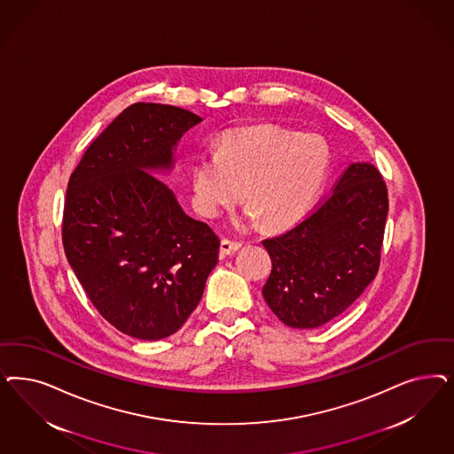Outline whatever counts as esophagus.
Here are the masks:
<instances>
[{
  "label": "esophagus",
  "instance_id": "1",
  "mask_svg": "<svg viewBox=\"0 0 454 454\" xmlns=\"http://www.w3.org/2000/svg\"><path fill=\"white\" fill-rule=\"evenodd\" d=\"M240 247H242V244L234 242V240H229V239H222V242H220V252H222V255H232V254H235Z\"/></svg>",
  "mask_w": 454,
  "mask_h": 454
}]
</instances>
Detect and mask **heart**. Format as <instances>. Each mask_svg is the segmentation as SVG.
<instances>
[{
	"instance_id": "obj_1",
	"label": "heart",
	"mask_w": 454,
	"mask_h": 454,
	"mask_svg": "<svg viewBox=\"0 0 454 454\" xmlns=\"http://www.w3.org/2000/svg\"><path fill=\"white\" fill-rule=\"evenodd\" d=\"M329 161V145L319 135L276 125L231 130L220 137L215 155H200L193 163V204L205 217H215L244 189L249 219L286 227L312 204Z\"/></svg>"
}]
</instances>
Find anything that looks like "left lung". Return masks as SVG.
Instances as JSON below:
<instances>
[{
  "label": "left lung",
  "mask_w": 454,
  "mask_h": 454,
  "mask_svg": "<svg viewBox=\"0 0 454 454\" xmlns=\"http://www.w3.org/2000/svg\"><path fill=\"white\" fill-rule=\"evenodd\" d=\"M387 187L371 163H351L308 217L265 239L272 270L262 287L270 310L294 329L342 314L380 270Z\"/></svg>",
  "instance_id": "left-lung-1"
}]
</instances>
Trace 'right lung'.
Returning <instances> with one entry per match:
<instances>
[{
    "label": "right lung",
    "mask_w": 454,
    "mask_h": 454,
    "mask_svg": "<svg viewBox=\"0 0 454 454\" xmlns=\"http://www.w3.org/2000/svg\"><path fill=\"white\" fill-rule=\"evenodd\" d=\"M202 118L133 103L88 146L70 176L63 247L88 299L127 336L159 340L189 319L217 263L219 237L157 176Z\"/></svg>",
    "instance_id": "add662e5"
}]
</instances>
